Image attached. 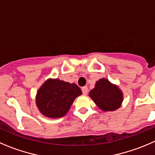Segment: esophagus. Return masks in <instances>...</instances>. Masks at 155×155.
<instances>
[{"mask_svg": "<svg viewBox=\"0 0 155 155\" xmlns=\"http://www.w3.org/2000/svg\"><path fill=\"white\" fill-rule=\"evenodd\" d=\"M81 90H82V92H83V94H84V95L87 94V93H88L87 87H86V86L83 87L81 88Z\"/></svg>", "mask_w": 155, "mask_h": 155, "instance_id": "esophagus-1", "label": "esophagus"}]
</instances>
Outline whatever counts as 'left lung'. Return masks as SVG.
<instances>
[{
	"label": "left lung",
	"instance_id": "1",
	"mask_svg": "<svg viewBox=\"0 0 155 155\" xmlns=\"http://www.w3.org/2000/svg\"><path fill=\"white\" fill-rule=\"evenodd\" d=\"M89 96L104 112L116 110L123 101V92L119 87L110 83L107 78H101L96 82L95 87L90 91Z\"/></svg>",
	"mask_w": 155,
	"mask_h": 155
}]
</instances>
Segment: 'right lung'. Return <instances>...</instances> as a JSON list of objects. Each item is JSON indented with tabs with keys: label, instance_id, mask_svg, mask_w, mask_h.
Listing matches in <instances>:
<instances>
[{
	"label": "right lung",
	"instance_id": "obj_1",
	"mask_svg": "<svg viewBox=\"0 0 155 155\" xmlns=\"http://www.w3.org/2000/svg\"><path fill=\"white\" fill-rule=\"evenodd\" d=\"M81 94V90L75 84L48 79L38 90L36 106L46 117L61 118L68 112L75 98Z\"/></svg>",
	"mask_w": 155,
	"mask_h": 155
}]
</instances>
